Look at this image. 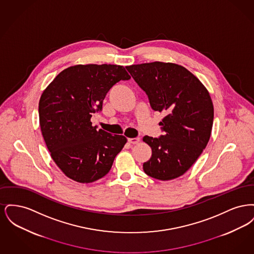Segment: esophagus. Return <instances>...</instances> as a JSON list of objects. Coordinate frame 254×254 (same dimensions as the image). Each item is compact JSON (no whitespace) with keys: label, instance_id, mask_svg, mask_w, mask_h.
Masks as SVG:
<instances>
[{"label":"esophagus","instance_id":"esophagus-1","mask_svg":"<svg viewBox=\"0 0 254 254\" xmlns=\"http://www.w3.org/2000/svg\"><path fill=\"white\" fill-rule=\"evenodd\" d=\"M127 141H128L129 144L135 145V144H138L140 142V138H128Z\"/></svg>","mask_w":254,"mask_h":254}]
</instances>
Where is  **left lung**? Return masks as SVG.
Here are the masks:
<instances>
[{"instance_id": "1", "label": "left lung", "mask_w": 254, "mask_h": 254, "mask_svg": "<svg viewBox=\"0 0 254 254\" xmlns=\"http://www.w3.org/2000/svg\"><path fill=\"white\" fill-rule=\"evenodd\" d=\"M126 67L146 93L151 109L166 114L159 123L164 134L143 138L152 150L144 171L158 180L175 179L208 143L214 115L211 98L199 79L179 64L153 62Z\"/></svg>"}]
</instances>
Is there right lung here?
I'll use <instances>...</instances> for the list:
<instances>
[{"label": "right lung", "instance_id": "right-lung-1", "mask_svg": "<svg viewBox=\"0 0 254 254\" xmlns=\"http://www.w3.org/2000/svg\"><path fill=\"white\" fill-rule=\"evenodd\" d=\"M130 76L117 64H77L59 73L39 102L41 131L51 158L68 178L92 183L109 173L127 138L97 130L90 119L109 89Z\"/></svg>", "mask_w": 254, "mask_h": 254}]
</instances>
